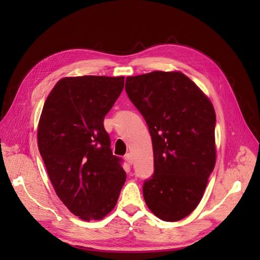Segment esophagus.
<instances>
[{
    "instance_id": "esophagus-1",
    "label": "esophagus",
    "mask_w": 260,
    "mask_h": 260,
    "mask_svg": "<svg viewBox=\"0 0 260 260\" xmlns=\"http://www.w3.org/2000/svg\"><path fill=\"white\" fill-rule=\"evenodd\" d=\"M124 159L125 161H127L129 165H131L133 162V159H132V155L131 154H127L124 156Z\"/></svg>"
}]
</instances>
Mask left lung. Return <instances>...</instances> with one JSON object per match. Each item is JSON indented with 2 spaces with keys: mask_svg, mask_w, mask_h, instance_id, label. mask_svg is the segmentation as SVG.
I'll return each mask as SVG.
<instances>
[{
  "mask_svg": "<svg viewBox=\"0 0 260 260\" xmlns=\"http://www.w3.org/2000/svg\"><path fill=\"white\" fill-rule=\"evenodd\" d=\"M125 92L152 137L154 174L143 184L146 205L164 221H179L198 207L215 167L214 106L179 72L128 77Z\"/></svg>",
  "mask_w": 260,
  "mask_h": 260,
  "instance_id": "8db88e82",
  "label": "left lung"
}]
</instances>
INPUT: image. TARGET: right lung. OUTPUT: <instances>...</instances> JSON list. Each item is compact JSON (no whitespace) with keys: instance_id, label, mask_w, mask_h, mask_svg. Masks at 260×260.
<instances>
[{"instance_id":"1","label":"right lung","mask_w":260,"mask_h":260,"mask_svg":"<svg viewBox=\"0 0 260 260\" xmlns=\"http://www.w3.org/2000/svg\"><path fill=\"white\" fill-rule=\"evenodd\" d=\"M123 84V77L62 78L39 121V151L55 192L85 221L113 210L125 181L122 159L113 155L103 124Z\"/></svg>"}]
</instances>
